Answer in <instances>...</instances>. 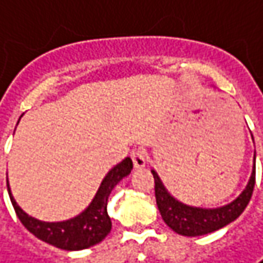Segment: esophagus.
<instances>
[{
	"label": "esophagus",
	"instance_id": "obj_1",
	"mask_svg": "<svg viewBox=\"0 0 263 263\" xmlns=\"http://www.w3.org/2000/svg\"><path fill=\"white\" fill-rule=\"evenodd\" d=\"M131 159L132 163H134V167L140 169V167L145 166V153H144L143 150H132Z\"/></svg>",
	"mask_w": 263,
	"mask_h": 263
}]
</instances>
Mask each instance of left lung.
I'll return each instance as SVG.
<instances>
[{
    "label": "left lung",
    "instance_id": "8db88e82",
    "mask_svg": "<svg viewBox=\"0 0 263 263\" xmlns=\"http://www.w3.org/2000/svg\"><path fill=\"white\" fill-rule=\"evenodd\" d=\"M154 178V196L159 212L163 221L169 228L175 233L187 237H197L213 233L225 225L235 221L249 204L252 199L253 189H255V178H256V165H253L252 177L249 184L246 185L243 193L230 204L216 209H203V208H193L187 206L177 199H174L162 184L156 171L152 169Z\"/></svg>",
    "mask_w": 263,
    "mask_h": 263
}]
</instances>
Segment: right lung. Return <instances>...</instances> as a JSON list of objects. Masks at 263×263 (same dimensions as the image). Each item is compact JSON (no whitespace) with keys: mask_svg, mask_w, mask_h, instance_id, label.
<instances>
[{"mask_svg":"<svg viewBox=\"0 0 263 263\" xmlns=\"http://www.w3.org/2000/svg\"><path fill=\"white\" fill-rule=\"evenodd\" d=\"M131 169L132 160L129 157L123 159L113 169H110L91 204L78 216L62 222H44L29 216L26 212L20 209L14 197L11 196L8 179L7 190L17 218L29 233H32L42 241L63 250H82L103 241L110 233L111 221L107 213V200L111 190L116 187L122 178L131 174Z\"/></svg>","mask_w":263,"mask_h":263,"instance_id":"add662e5","label":"right lung"}]
</instances>
